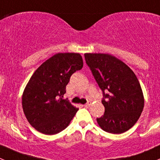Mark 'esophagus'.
Segmentation results:
<instances>
[{
    "mask_svg": "<svg viewBox=\"0 0 160 160\" xmlns=\"http://www.w3.org/2000/svg\"><path fill=\"white\" fill-rule=\"evenodd\" d=\"M90 105H91L90 102H88V103H86V104H84V105H83V106H84V107H86V108H89Z\"/></svg>",
    "mask_w": 160,
    "mask_h": 160,
    "instance_id": "esophagus-1",
    "label": "esophagus"
}]
</instances>
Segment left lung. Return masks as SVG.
I'll return each instance as SVG.
<instances>
[{
  "label": "left lung",
  "mask_w": 160,
  "mask_h": 160,
  "mask_svg": "<svg viewBox=\"0 0 160 160\" xmlns=\"http://www.w3.org/2000/svg\"><path fill=\"white\" fill-rule=\"evenodd\" d=\"M85 59L104 95L105 112L97 118L98 125L115 134L129 130L140 118L144 104L137 76L126 63L110 54L86 53Z\"/></svg>",
  "instance_id": "left-lung-1"
}]
</instances>
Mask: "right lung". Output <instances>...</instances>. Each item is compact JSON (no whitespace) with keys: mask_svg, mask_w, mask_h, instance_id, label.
I'll return each instance as SVG.
<instances>
[{"mask_svg":"<svg viewBox=\"0 0 160 160\" xmlns=\"http://www.w3.org/2000/svg\"><path fill=\"white\" fill-rule=\"evenodd\" d=\"M82 67L79 53H56L33 73L24 89L22 104L35 130L53 135L68 127L78 108L63 97L71 76Z\"/></svg>","mask_w":160,"mask_h":160,"instance_id":"obj_1","label":"right lung"}]
</instances>
